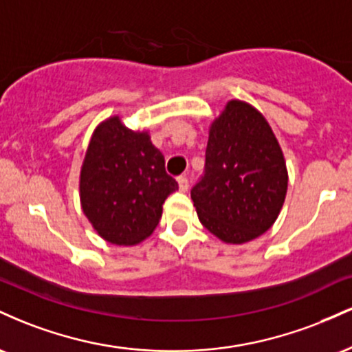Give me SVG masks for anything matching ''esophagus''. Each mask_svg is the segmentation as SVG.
<instances>
[{
    "instance_id": "1",
    "label": "esophagus",
    "mask_w": 352,
    "mask_h": 352,
    "mask_svg": "<svg viewBox=\"0 0 352 352\" xmlns=\"http://www.w3.org/2000/svg\"><path fill=\"white\" fill-rule=\"evenodd\" d=\"M177 182H179V188L182 190V192H187L188 190V179L185 175H180L179 179H177Z\"/></svg>"
}]
</instances>
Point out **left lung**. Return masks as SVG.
I'll return each instance as SVG.
<instances>
[{
    "instance_id": "obj_1",
    "label": "left lung",
    "mask_w": 352,
    "mask_h": 352,
    "mask_svg": "<svg viewBox=\"0 0 352 352\" xmlns=\"http://www.w3.org/2000/svg\"><path fill=\"white\" fill-rule=\"evenodd\" d=\"M288 172L272 127L260 112L230 100L210 127L205 172L192 188L205 228L225 243L254 240L285 204Z\"/></svg>"
}]
</instances>
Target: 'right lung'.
<instances>
[{"label": "right lung", "instance_id": "add662e5", "mask_svg": "<svg viewBox=\"0 0 352 352\" xmlns=\"http://www.w3.org/2000/svg\"><path fill=\"white\" fill-rule=\"evenodd\" d=\"M80 205L104 240L135 245L159 225L162 205L179 184L147 132L111 117L96 129L80 168Z\"/></svg>", "mask_w": 352, "mask_h": 352}]
</instances>
